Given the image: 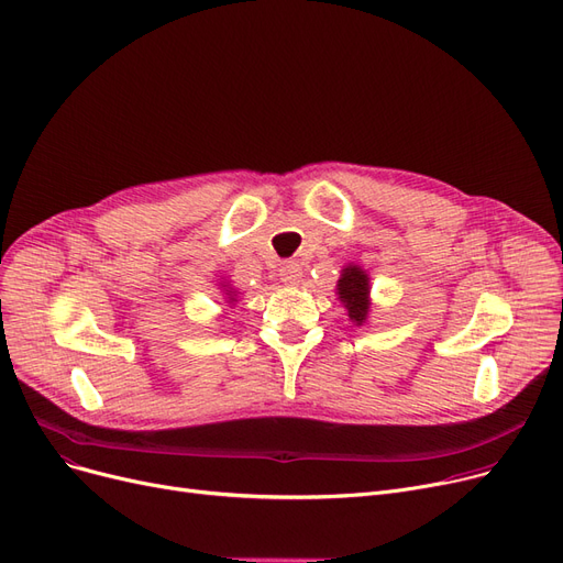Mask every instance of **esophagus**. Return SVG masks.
<instances>
[{
    "label": "esophagus",
    "instance_id": "esophagus-1",
    "mask_svg": "<svg viewBox=\"0 0 563 563\" xmlns=\"http://www.w3.org/2000/svg\"><path fill=\"white\" fill-rule=\"evenodd\" d=\"M301 276H303V268L299 262H285L280 266V280L285 285H297L301 280Z\"/></svg>",
    "mask_w": 563,
    "mask_h": 563
}]
</instances>
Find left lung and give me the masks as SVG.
Listing matches in <instances>:
<instances>
[{"label":"left lung","instance_id":"1","mask_svg":"<svg viewBox=\"0 0 563 563\" xmlns=\"http://www.w3.org/2000/svg\"><path fill=\"white\" fill-rule=\"evenodd\" d=\"M335 295L340 303L345 306L350 320L356 327H363L371 317V276L363 266L350 262L342 266L338 285H335Z\"/></svg>","mask_w":563,"mask_h":563}]
</instances>
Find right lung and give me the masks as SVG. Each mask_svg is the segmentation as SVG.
Wrapping results in <instances>:
<instances>
[{
  "label": "right lung",
  "instance_id": "right-lung-1",
  "mask_svg": "<svg viewBox=\"0 0 563 563\" xmlns=\"http://www.w3.org/2000/svg\"><path fill=\"white\" fill-rule=\"evenodd\" d=\"M221 291H223L225 306H228V308H232V306L236 303V297L241 295V291H239L236 287H232V283H230V280H228V283H225V280H221Z\"/></svg>",
  "mask_w": 563,
  "mask_h": 563
}]
</instances>
